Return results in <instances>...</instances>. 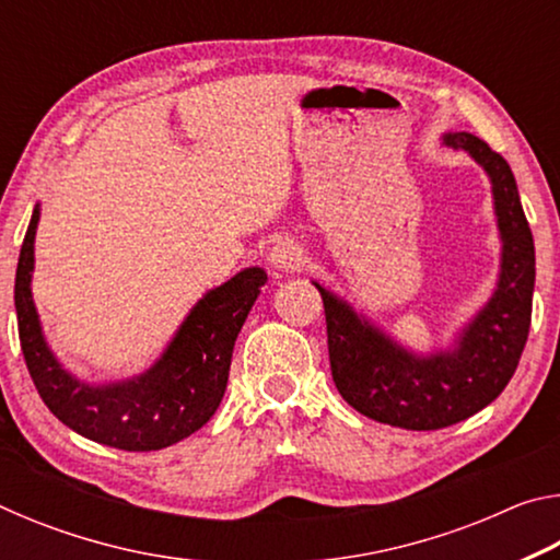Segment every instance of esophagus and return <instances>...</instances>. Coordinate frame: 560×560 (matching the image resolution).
I'll list each match as a JSON object with an SVG mask.
<instances>
[{
  "instance_id": "1",
  "label": "esophagus",
  "mask_w": 560,
  "mask_h": 560,
  "mask_svg": "<svg viewBox=\"0 0 560 560\" xmlns=\"http://www.w3.org/2000/svg\"><path fill=\"white\" fill-rule=\"evenodd\" d=\"M269 261L273 269L279 271H299L303 264H306V254H303V246L293 240H283L271 246Z\"/></svg>"
}]
</instances>
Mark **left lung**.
Wrapping results in <instances>:
<instances>
[{"instance_id": "1", "label": "left lung", "mask_w": 560, "mask_h": 560, "mask_svg": "<svg viewBox=\"0 0 560 560\" xmlns=\"http://www.w3.org/2000/svg\"><path fill=\"white\" fill-rule=\"evenodd\" d=\"M444 143L467 150L491 177L504 259L494 299L464 330L452 353L417 358L343 301L320 289L334 383L360 415L402 430H442L467 420L514 375L524 353L534 303V236L518 200L514 173L497 150L471 132H450Z\"/></svg>"}]
</instances>
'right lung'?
<instances>
[{
    "mask_svg": "<svg viewBox=\"0 0 560 560\" xmlns=\"http://www.w3.org/2000/svg\"><path fill=\"white\" fill-rule=\"evenodd\" d=\"M36 222L39 210L19 252L14 306L19 343L44 405L66 428L126 452L163 450L200 430L222 402L234 340L267 283L264 269H244L207 293L145 375L91 387L66 373L42 338L30 289Z\"/></svg>",
    "mask_w": 560,
    "mask_h": 560,
    "instance_id": "1",
    "label": "right lung"
}]
</instances>
